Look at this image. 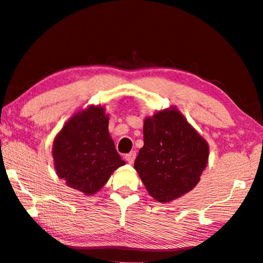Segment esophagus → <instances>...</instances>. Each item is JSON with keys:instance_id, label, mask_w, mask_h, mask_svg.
Here are the masks:
<instances>
[{"instance_id": "esophagus-1", "label": "esophagus", "mask_w": 263, "mask_h": 263, "mask_svg": "<svg viewBox=\"0 0 263 263\" xmlns=\"http://www.w3.org/2000/svg\"><path fill=\"white\" fill-rule=\"evenodd\" d=\"M136 157H137L136 152H135V151H132V152L127 153V154L125 155V160H126V161H127L128 163H133V162H135Z\"/></svg>"}]
</instances>
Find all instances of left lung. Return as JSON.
<instances>
[{"label":"left lung","mask_w":263,"mask_h":263,"mask_svg":"<svg viewBox=\"0 0 263 263\" xmlns=\"http://www.w3.org/2000/svg\"><path fill=\"white\" fill-rule=\"evenodd\" d=\"M208 159V142L175 106L145 119L144 146L135 169L158 202H171L193 190Z\"/></svg>","instance_id":"obj_1"}]
</instances>
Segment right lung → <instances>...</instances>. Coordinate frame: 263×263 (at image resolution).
<instances>
[{
  "instance_id": "add662e5",
  "label": "right lung",
  "mask_w": 263,
  "mask_h": 263,
  "mask_svg": "<svg viewBox=\"0 0 263 263\" xmlns=\"http://www.w3.org/2000/svg\"><path fill=\"white\" fill-rule=\"evenodd\" d=\"M104 106L90 105L75 114L53 142L58 176L88 196L96 194L118 167L125 164L109 135Z\"/></svg>"
}]
</instances>
